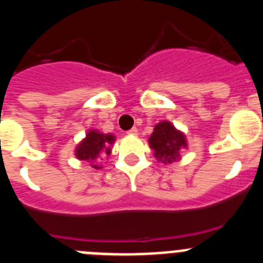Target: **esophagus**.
Returning <instances> with one entry per match:
<instances>
[{"mask_svg":"<svg viewBox=\"0 0 263 263\" xmlns=\"http://www.w3.org/2000/svg\"><path fill=\"white\" fill-rule=\"evenodd\" d=\"M127 134H130V136H137V134H138V129H137V127H132V129L127 132Z\"/></svg>","mask_w":263,"mask_h":263,"instance_id":"obj_1","label":"esophagus"}]
</instances>
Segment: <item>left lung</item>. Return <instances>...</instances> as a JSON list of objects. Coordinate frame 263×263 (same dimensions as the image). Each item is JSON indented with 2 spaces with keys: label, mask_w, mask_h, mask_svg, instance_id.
Segmentation results:
<instances>
[{
  "label": "left lung",
  "mask_w": 263,
  "mask_h": 263,
  "mask_svg": "<svg viewBox=\"0 0 263 263\" xmlns=\"http://www.w3.org/2000/svg\"><path fill=\"white\" fill-rule=\"evenodd\" d=\"M148 143L155 152V158L163 163H173L178 160L180 153L187 146L184 134L176 130L168 121L155 125Z\"/></svg>",
  "instance_id": "1"
}]
</instances>
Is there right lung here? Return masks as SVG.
<instances>
[{"label": "right lung", "mask_w": 263, "mask_h": 263, "mask_svg": "<svg viewBox=\"0 0 263 263\" xmlns=\"http://www.w3.org/2000/svg\"><path fill=\"white\" fill-rule=\"evenodd\" d=\"M115 142V136L111 134H103L97 130H90L87 134L85 139H83L76 147V157L80 160H88L90 162V166L93 168H100L101 166L93 164V160H96L100 155L110 154V147L109 146Z\"/></svg>", "instance_id": "1"}]
</instances>
